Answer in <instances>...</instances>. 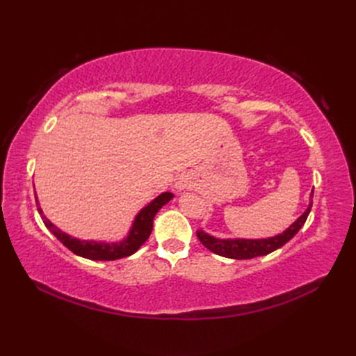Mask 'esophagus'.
Returning a JSON list of instances; mask_svg holds the SVG:
<instances>
[{"label": "esophagus", "mask_w": 356, "mask_h": 356, "mask_svg": "<svg viewBox=\"0 0 356 356\" xmlns=\"http://www.w3.org/2000/svg\"><path fill=\"white\" fill-rule=\"evenodd\" d=\"M188 187H190V182H188V179H187V178H179V179L177 181V184H175V188H177L178 191L187 190Z\"/></svg>", "instance_id": "esophagus-1"}]
</instances>
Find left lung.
<instances>
[{
	"label": "left lung",
	"mask_w": 356,
	"mask_h": 356,
	"mask_svg": "<svg viewBox=\"0 0 356 356\" xmlns=\"http://www.w3.org/2000/svg\"><path fill=\"white\" fill-rule=\"evenodd\" d=\"M312 197H314V190L310 193V202L307 209L300 215V217L289 225V227L282 232L281 234H276L273 238H266V239H218L215 236L208 234L203 230H197V238L202 242L203 246H207L209 251L213 254L225 257V258H233V260H250L254 257L267 255L277 248L284 246L288 241H291L294 236L298 233V230L303 227L309 212L312 209Z\"/></svg>",
	"instance_id": "1"
}]
</instances>
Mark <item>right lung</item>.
<instances>
[{
	"label": "right lung",
	"mask_w": 356,
	"mask_h": 356,
	"mask_svg": "<svg viewBox=\"0 0 356 356\" xmlns=\"http://www.w3.org/2000/svg\"><path fill=\"white\" fill-rule=\"evenodd\" d=\"M174 197V195L169 191L161 193L154 200L149 202L145 208L138 212L135 217L132 227L129 230L127 236L120 242H98V241H80L77 238L67 234L65 232L59 230L55 224H53L47 217L42 213V209L40 208V203H37L38 212L42 218V222L46 224V227L56 236L58 241H60L65 245L70 251H72L75 255H80L83 258H89V260L96 261H113L118 260V258H124L135 254L141 245L149 238L153 230V220L156 213L165 207V204ZM37 200V197H35Z\"/></svg>",
	"instance_id": "1"
}]
</instances>
